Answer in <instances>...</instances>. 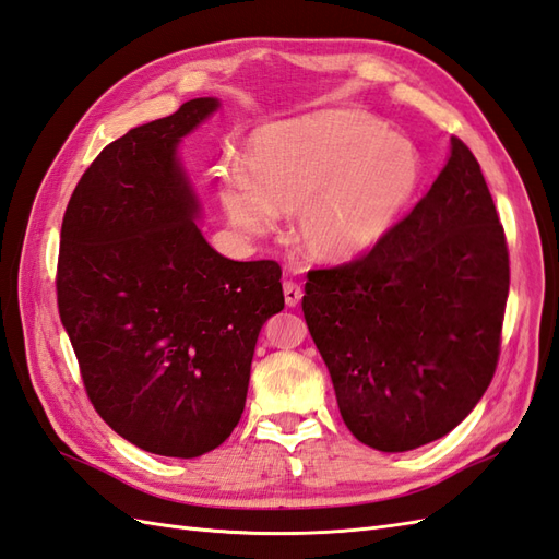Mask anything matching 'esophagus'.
<instances>
[{
	"instance_id": "esophagus-1",
	"label": "esophagus",
	"mask_w": 559,
	"mask_h": 559,
	"mask_svg": "<svg viewBox=\"0 0 559 559\" xmlns=\"http://www.w3.org/2000/svg\"><path fill=\"white\" fill-rule=\"evenodd\" d=\"M283 295H285V305L288 307H297L299 299H302V285L295 283V281H285L283 283Z\"/></svg>"
}]
</instances>
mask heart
<instances>
[{"label":"heart","mask_w":559,"mask_h":559,"mask_svg":"<svg viewBox=\"0 0 559 559\" xmlns=\"http://www.w3.org/2000/svg\"><path fill=\"white\" fill-rule=\"evenodd\" d=\"M246 169L219 175V200L240 231H276L297 210V240L325 262L373 250L418 193L423 165L411 141L361 110H323L257 130Z\"/></svg>","instance_id":"obj_1"}]
</instances>
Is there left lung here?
Masks as SVG:
<instances>
[{
    "mask_svg": "<svg viewBox=\"0 0 559 559\" xmlns=\"http://www.w3.org/2000/svg\"><path fill=\"white\" fill-rule=\"evenodd\" d=\"M508 290L503 224L451 136L432 189L373 250L307 274L302 311L349 432L399 453L463 423L496 373Z\"/></svg>",
    "mask_w": 559,
    "mask_h": 559,
    "instance_id": "1",
    "label": "left lung"
}]
</instances>
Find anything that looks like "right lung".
<instances>
[{
	"label": "right lung",
	"mask_w": 559,
	"mask_h": 559,
	"mask_svg": "<svg viewBox=\"0 0 559 559\" xmlns=\"http://www.w3.org/2000/svg\"><path fill=\"white\" fill-rule=\"evenodd\" d=\"M217 106L193 98L108 143L61 226L56 297L90 402L122 439L169 457L234 432L257 335L285 305L278 262L226 260L193 222L175 151Z\"/></svg>",
	"instance_id": "add662e5"
}]
</instances>
